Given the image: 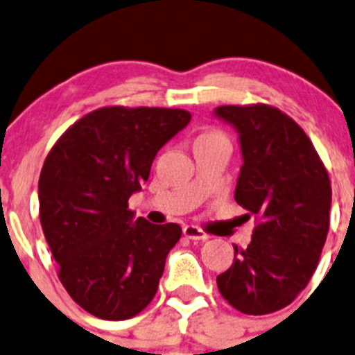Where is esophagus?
I'll return each instance as SVG.
<instances>
[{"mask_svg":"<svg viewBox=\"0 0 355 355\" xmlns=\"http://www.w3.org/2000/svg\"><path fill=\"white\" fill-rule=\"evenodd\" d=\"M184 235L187 239H191V241H198V242H204L209 239V235H207L204 230H200L199 227H196V225H185Z\"/></svg>","mask_w":355,"mask_h":355,"instance_id":"34e87169","label":"esophagus"}]
</instances>
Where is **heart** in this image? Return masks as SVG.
<instances>
[{"instance_id": "heart-1", "label": "heart", "mask_w": 355, "mask_h": 355, "mask_svg": "<svg viewBox=\"0 0 355 355\" xmlns=\"http://www.w3.org/2000/svg\"><path fill=\"white\" fill-rule=\"evenodd\" d=\"M202 137H225V135L218 130H207V132H204L199 139H202Z\"/></svg>"}]
</instances>
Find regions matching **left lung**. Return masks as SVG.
Masks as SVG:
<instances>
[{
  "label": "left lung",
  "mask_w": 355,
  "mask_h": 355,
  "mask_svg": "<svg viewBox=\"0 0 355 355\" xmlns=\"http://www.w3.org/2000/svg\"><path fill=\"white\" fill-rule=\"evenodd\" d=\"M234 125L242 157L235 200L257 221L245 249L218 275L223 299L261 316L293 302L309 284L330 228L331 184L306 132L275 106H220Z\"/></svg>",
  "instance_id": "8db88e82"
}]
</instances>
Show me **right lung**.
<instances>
[{
  "label": "right lung",
  "mask_w": 355,
  "mask_h": 355,
  "mask_svg": "<svg viewBox=\"0 0 355 355\" xmlns=\"http://www.w3.org/2000/svg\"><path fill=\"white\" fill-rule=\"evenodd\" d=\"M191 121L177 108L105 106L68 127L39 177V218L68 295L101 320L134 318L156 295L177 223L132 221L161 148Z\"/></svg>",
  "instance_id": "right-lung-1"
}]
</instances>
